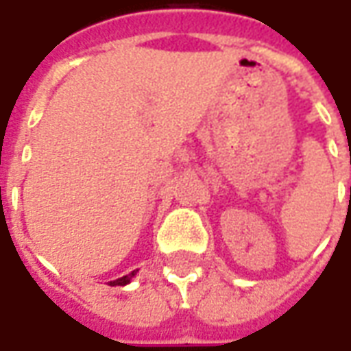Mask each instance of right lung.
I'll return each instance as SVG.
<instances>
[{
  "instance_id": "add662e5",
  "label": "right lung",
  "mask_w": 351,
  "mask_h": 351,
  "mask_svg": "<svg viewBox=\"0 0 351 351\" xmlns=\"http://www.w3.org/2000/svg\"><path fill=\"white\" fill-rule=\"evenodd\" d=\"M135 272H137V271L130 272V274H125V276H122V278L112 280V282H110V286H125V284H130L131 278L135 276Z\"/></svg>"
}]
</instances>
